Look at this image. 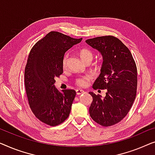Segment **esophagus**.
<instances>
[{"mask_svg": "<svg viewBox=\"0 0 155 155\" xmlns=\"http://www.w3.org/2000/svg\"><path fill=\"white\" fill-rule=\"evenodd\" d=\"M76 92H77V95H81V94H82V93H84V91L81 90V89H77V90H76Z\"/></svg>", "mask_w": 155, "mask_h": 155, "instance_id": "esophagus-1", "label": "esophagus"}]
</instances>
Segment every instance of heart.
<instances>
[{
  "instance_id": "obj_1",
  "label": "heart",
  "mask_w": 155,
  "mask_h": 155,
  "mask_svg": "<svg viewBox=\"0 0 155 155\" xmlns=\"http://www.w3.org/2000/svg\"><path fill=\"white\" fill-rule=\"evenodd\" d=\"M79 55L81 58L82 59V60L84 61L88 60V59H91L92 60L93 58V52L88 48H82L79 51ZM67 55H65L64 59H63V67H66L67 66ZM91 77L89 75H86L83 76V77H81L78 78L77 80H76V84H77L78 86L84 87L86 86L88 84V82L91 80Z\"/></svg>"
}]
</instances>
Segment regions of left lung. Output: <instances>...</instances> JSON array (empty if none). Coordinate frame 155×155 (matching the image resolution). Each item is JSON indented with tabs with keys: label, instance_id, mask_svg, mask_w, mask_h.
Here are the masks:
<instances>
[{
	"label": "left lung",
	"instance_id": "1",
	"mask_svg": "<svg viewBox=\"0 0 155 155\" xmlns=\"http://www.w3.org/2000/svg\"><path fill=\"white\" fill-rule=\"evenodd\" d=\"M87 44L102 56L100 74L93 88L106 89L102 97L93 92L89 113L93 120L102 126H110L121 121L131 108L136 96L137 67L127 47L112 36L88 39Z\"/></svg>",
	"mask_w": 155,
	"mask_h": 155
}]
</instances>
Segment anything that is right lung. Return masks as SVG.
Instances as JSON below:
<instances>
[{"mask_svg": "<svg viewBox=\"0 0 155 155\" xmlns=\"http://www.w3.org/2000/svg\"><path fill=\"white\" fill-rule=\"evenodd\" d=\"M82 38L51 31L32 48L25 71V84L31 110L39 120L51 126L64 122L70 113L76 91H60L55 78L63 73L64 53Z\"/></svg>", "mask_w": 155, "mask_h": 155, "instance_id": "1", "label": "right lung"}]
</instances>
